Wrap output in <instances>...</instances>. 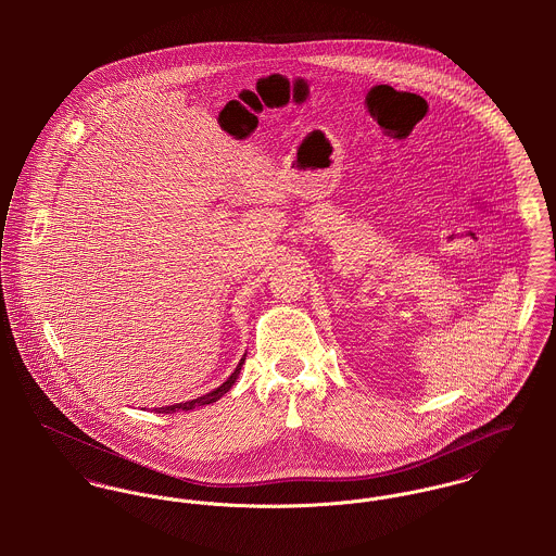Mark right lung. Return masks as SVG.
I'll return each instance as SVG.
<instances>
[{
  "label": "right lung",
  "instance_id": "1",
  "mask_svg": "<svg viewBox=\"0 0 556 556\" xmlns=\"http://www.w3.org/2000/svg\"><path fill=\"white\" fill-rule=\"evenodd\" d=\"M243 362H245V355L239 359L238 368L233 370V375L220 386V388H216L214 392H210V394H205V396L194 397V400H188V402H179V404H170V406H160V408H154V410H159V413H175V410H190V408H197V406H205V404H212V402H216V400H220V397L225 396L231 388H233V383L238 381L239 370H241V366H243Z\"/></svg>",
  "mask_w": 556,
  "mask_h": 556
}]
</instances>
